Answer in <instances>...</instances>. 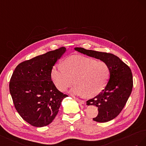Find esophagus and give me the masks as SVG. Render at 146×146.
Masks as SVG:
<instances>
[{"label":"esophagus","mask_w":146,"mask_h":146,"mask_svg":"<svg viewBox=\"0 0 146 146\" xmlns=\"http://www.w3.org/2000/svg\"><path fill=\"white\" fill-rule=\"evenodd\" d=\"M73 98H74V99H75L76 101H78L79 103H80V104H82V105H84L85 104V102L84 101H83V100H80V99H79V98H76V97H73Z\"/></svg>","instance_id":"obj_1"}]
</instances>
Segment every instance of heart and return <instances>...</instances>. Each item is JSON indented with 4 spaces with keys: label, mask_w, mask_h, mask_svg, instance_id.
Wrapping results in <instances>:
<instances>
[{
    "label": "heart",
    "mask_w": 146,
    "mask_h": 146,
    "mask_svg": "<svg viewBox=\"0 0 146 146\" xmlns=\"http://www.w3.org/2000/svg\"><path fill=\"white\" fill-rule=\"evenodd\" d=\"M110 68L102 60L82 56H70L62 66H54L51 78L57 89L65 91L72 84L75 85L71 93L92 97L105 88L110 77Z\"/></svg>",
    "instance_id": "1"
}]
</instances>
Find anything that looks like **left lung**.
<instances>
[{"label": "left lung", "mask_w": 146, "mask_h": 146, "mask_svg": "<svg viewBox=\"0 0 146 146\" xmlns=\"http://www.w3.org/2000/svg\"><path fill=\"white\" fill-rule=\"evenodd\" d=\"M74 49L83 54L104 61L109 66L110 78L107 84L96 97L87 101L86 105L98 108V114L93 119L94 121H110L121 112L131 94L133 76L130 68L112 54L82 48H74Z\"/></svg>", "instance_id": "1"}]
</instances>
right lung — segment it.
<instances>
[{
  "label": "right lung",
  "mask_w": 146,
  "mask_h": 146,
  "mask_svg": "<svg viewBox=\"0 0 146 146\" xmlns=\"http://www.w3.org/2000/svg\"><path fill=\"white\" fill-rule=\"evenodd\" d=\"M62 47L23 62L10 81L15 107L25 121L41 127L51 123L68 95L58 90L51 80V70L66 52Z\"/></svg>",
  "instance_id": "right-lung-1"
}]
</instances>
